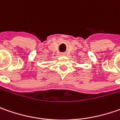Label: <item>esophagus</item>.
Masks as SVG:
<instances>
[{
	"label": "esophagus",
	"instance_id": "esophagus-1",
	"mask_svg": "<svg viewBox=\"0 0 120 120\" xmlns=\"http://www.w3.org/2000/svg\"><path fill=\"white\" fill-rule=\"evenodd\" d=\"M61 55H63V56H65V55H66V53H62L61 54Z\"/></svg>",
	"mask_w": 120,
	"mask_h": 120
}]
</instances>
